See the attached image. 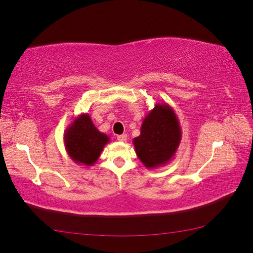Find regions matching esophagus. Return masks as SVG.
I'll use <instances>...</instances> for the list:
<instances>
[{"label": "esophagus", "instance_id": "esophagus-1", "mask_svg": "<svg viewBox=\"0 0 253 253\" xmlns=\"http://www.w3.org/2000/svg\"><path fill=\"white\" fill-rule=\"evenodd\" d=\"M117 139L119 140V142H126V140H127V135H126V134L118 135V136H117Z\"/></svg>", "mask_w": 253, "mask_h": 253}]
</instances>
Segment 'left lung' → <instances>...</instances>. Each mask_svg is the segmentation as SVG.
Wrapping results in <instances>:
<instances>
[{
  "label": "left lung",
  "instance_id": "8db88e82",
  "mask_svg": "<svg viewBox=\"0 0 253 253\" xmlns=\"http://www.w3.org/2000/svg\"><path fill=\"white\" fill-rule=\"evenodd\" d=\"M181 139L182 129L175 111L165 102H157L144 118L140 135L132 143L145 168L157 169L172 160Z\"/></svg>",
  "mask_w": 253,
  "mask_h": 253
}]
</instances>
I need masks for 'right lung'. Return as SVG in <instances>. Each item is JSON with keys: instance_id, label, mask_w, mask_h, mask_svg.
Listing matches in <instances>:
<instances>
[{"instance_id": "right-lung-1", "label": "right lung", "mask_w": 253, "mask_h": 253, "mask_svg": "<svg viewBox=\"0 0 253 253\" xmlns=\"http://www.w3.org/2000/svg\"><path fill=\"white\" fill-rule=\"evenodd\" d=\"M68 155L77 164L92 166L99 158L109 137L97 129L88 114L75 118L63 135Z\"/></svg>"}]
</instances>
